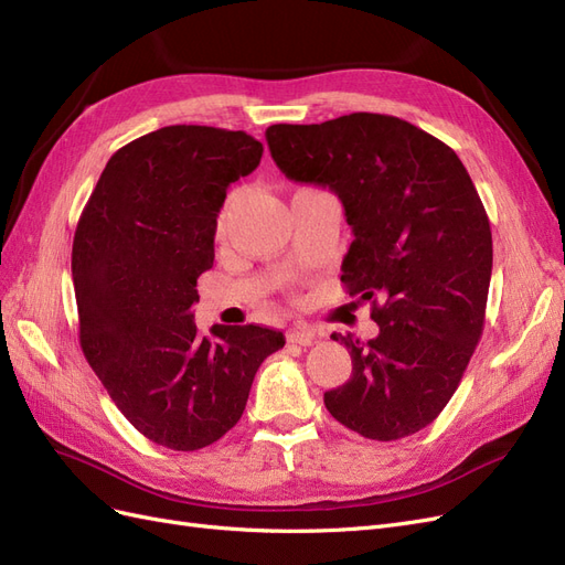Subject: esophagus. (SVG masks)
<instances>
[{"instance_id":"1","label":"esophagus","mask_w":565,"mask_h":565,"mask_svg":"<svg viewBox=\"0 0 565 565\" xmlns=\"http://www.w3.org/2000/svg\"><path fill=\"white\" fill-rule=\"evenodd\" d=\"M316 339V332L306 324H295V328L287 330V341L289 344H299V347H311Z\"/></svg>"}]
</instances>
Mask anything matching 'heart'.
Returning <instances> with one entry per match:
<instances>
[{
	"label": "heart",
	"instance_id": "1",
	"mask_svg": "<svg viewBox=\"0 0 565 565\" xmlns=\"http://www.w3.org/2000/svg\"><path fill=\"white\" fill-rule=\"evenodd\" d=\"M228 214H231V200L224 204V210H221V214H218V233H224V228H226V221H228Z\"/></svg>",
	"mask_w": 565,
	"mask_h": 565
}]
</instances>
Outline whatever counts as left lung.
Returning <instances> with one entry per match:
<instances>
[{
  "mask_svg": "<svg viewBox=\"0 0 565 565\" xmlns=\"http://www.w3.org/2000/svg\"><path fill=\"white\" fill-rule=\"evenodd\" d=\"M270 156L287 179L328 185L353 243L341 264L349 297L372 303L380 334H332L351 377L324 407L372 440L422 431L448 405L483 334L492 273L490 221L457 152L380 113L320 125H273Z\"/></svg>",
  "mask_w": 565,
  "mask_h": 565,
  "instance_id": "left-lung-1",
  "label": "left lung"
}]
</instances>
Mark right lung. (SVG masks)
Masks as SVG:
<instances>
[{
	"instance_id": "obj_1",
	"label": "right lung",
	"mask_w": 565,
	"mask_h": 565,
	"mask_svg": "<svg viewBox=\"0 0 565 565\" xmlns=\"http://www.w3.org/2000/svg\"><path fill=\"white\" fill-rule=\"evenodd\" d=\"M245 131L172 125L108 160L73 241L79 347L136 431L169 450L212 446L243 417L254 374L285 347L262 324L193 320L226 188L259 167Z\"/></svg>"
}]
</instances>
